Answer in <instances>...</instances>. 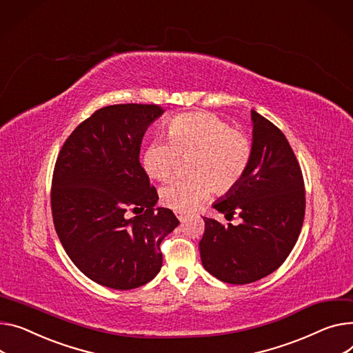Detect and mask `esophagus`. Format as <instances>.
<instances>
[{"mask_svg": "<svg viewBox=\"0 0 353 353\" xmlns=\"http://www.w3.org/2000/svg\"><path fill=\"white\" fill-rule=\"evenodd\" d=\"M176 217L183 223V221H185L187 214H185V213H183V211H176Z\"/></svg>", "mask_w": 353, "mask_h": 353, "instance_id": "1", "label": "esophagus"}]
</instances>
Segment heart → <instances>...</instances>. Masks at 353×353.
I'll use <instances>...</instances> for the list:
<instances>
[{"instance_id": "1", "label": "heart", "mask_w": 353, "mask_h": 353, "mask_svg": "<svg viewBox=\"0 0 353 353\" xmlns=\"http://www.w3.org/2000/svg\"><path fill=\"white\" fill-rule=\"evenodd\" d=\"M169 139L156 137L145 148L142 163L156 180H166L176 169L179 154L194 153L192 177L164 184L160 199L177 211H190L205 200L213 189L225 193L244 177L252 156L248 136L231 129L213 113H189L173 117L168 125Z\"/></svg>"}]
</instances>
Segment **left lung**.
<instances>
[{
	"label": "left lung",
	"mask_w": 353,
	"mask_h": 353,
	"mask_svg": "<svg viewBox=\"0 0 353 353\" xmlns=\"http://www.w3.org/2000/svg\"><path fill=\"white\" fill-rule=\"evenodd\" d=\"M252 156L237 185L213 203L225 219L237 213L239 225L205 223L199 244L205 271L227 284L244 285L281 267L292 251L305 216L301 168L287 137L251 109Z\"/></svg>",
	"instance_id": "8db88e82"
}]
</instances>
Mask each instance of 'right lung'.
Listing matches in <instances>:
<instances>
[{
  "label": "right lung",
  "instance_id": "add662e5",
  "mask_svg": "<svg viewBox=\"0 0 353 353\" xmlns=\"http://www.w3.org/2000/svg\"><path fill=\"white\" fill-rule=\"evenodd\" d=\"M157 105H110L82 122L57 159L51 205L59 241L89 279L133 290L160 271V243L177 225L139 161ZM138 216L129 219L128 211Z\"/></svg>",
  "mask_w": 353,
  "mask_h": 353
}]
</instances>
